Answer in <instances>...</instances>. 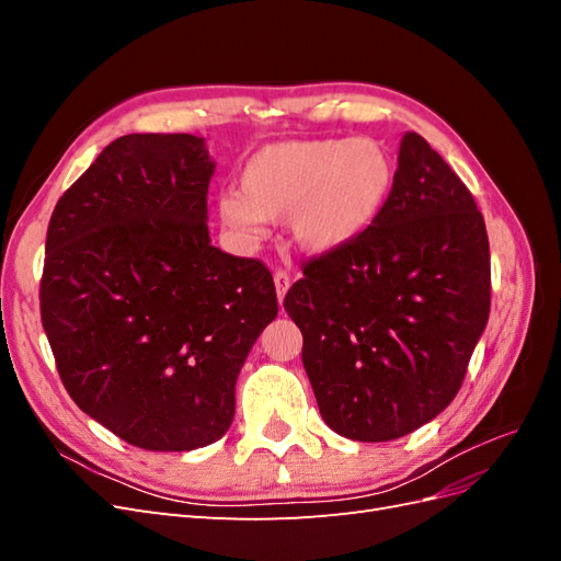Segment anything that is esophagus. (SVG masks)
Returning <instances> with one entry per match:
<instances>
[{
  "mask_svg": "<svg viewBox=\"0 0 561 561\" xmlns=\"http://www.w3.org/2000/svg\"><path fill=\"white\" fill-rule=\"evenodd\" d=\"M290 283H293V278H290V274H287V271H276V274H274V285H276V295H278L280 304H283L287 290H290Z\"/></svg>",
  "mask_w": 561,
  "mask_h": 561,
  "instance_id": "1",
  "label": "esophagus"
}]
</instances>
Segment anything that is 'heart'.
Returning <instances> with one entry per match:
<instances>
[{"label": "heart", "mask_w": 561, "mask_h": 561, "mask_svg": "<svg viewBox=\"0 0 561 561\" xmlns=\"http://www.w3.org/2000/svg\"><path fill=\"white\" fill-rule=\"evenodd\" d=\"M396 163L375 138H313L262 147L243 168V192L217 198L222 227L260 243L268 219L287 217L293 243L311 254L342 252L377 222L393 192Z\"/></svg>", "instance_id": "obj_1"}]
</instances>
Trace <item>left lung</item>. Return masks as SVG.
Wrapping results in <instances>:
<instances>
[{
    "label": "left lung",
    "instance_id": "obj_1",
    "mask_svg": "<svg viewBox=\"0 0 561 561\" xmlns=\"http://www.w3.org/2000/svg\"><path fill=\"white\" fill-rule=\"evenodd\" d=\"M489 297L484 217L447 161L407 130L377 222L304 266L283 301L322 421L358 443L433 421L463 383Z\"/></svg>",
    "mask_w": 561,
    "mask_h": 561
}]
</instances>
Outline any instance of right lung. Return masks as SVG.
Here are the masks:
<instances>
[{
  "instance_id": "add662e5",
  "label": "right lung",
  "mask_w": 561,
  "mask_h": 561,
  "mask_svg": "<svg viewBox=\"0 0 561 561\" xmlns=\"http://www.w3.org/2000/svg\"><path fill=\"white\" fill-rule=\"evenodd\" d=\"M213 173L196 135H124L48 222L39 301L60 379L81 412L149 451L229 431L236 379L278 316L268 268L210 243Z\"/></svg>"
}]
</instances>
